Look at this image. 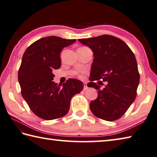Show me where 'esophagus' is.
I'll return each instance as SVG.
<instances>
[{
    "instance_id": "obj_1",
    "label": "esophagus",
    "mask_w": 157,
    "mask_h": 157,
    "mask_svg": "<svg viewBox=\"0 0 157 157\" xmlns=\"http://www.w3.org/2000/svg\"><path fill=\"white\" fill-rule=\"evenodd\" d=\"M86 89H88L87 84H86V83H84V90H86Z\"/></svg>"
}]
</instances>
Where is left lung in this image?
Returning a JSON list of instances; mask_svg holds the SVG:
<instances>
[{
  "instance_id": "obj_1",
  "label": "left lung",
  "mask_w": 157,
  "mask_h": 157,
  "mask_svg": "<svg viewBox=\"0 0 157 157\" xmlns=\"http://www.w3.org/2000/svg\"><path fill=\"white\" fill-rule=\"evenodd\" d=\"M78 41L93 52L91 82L88 85L98 90V97L90 103L92 113L107 121L119 119L136 99L140 83L133 52L122 40L112 35H103ZM99 79L108 82L103 89L93 82ZM100 82H98L99 84Z\"/></svg>"
}]
</instances>
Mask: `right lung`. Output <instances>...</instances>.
Instances as JSON below:
<instances>
[{
  "mask_svg": "<svg viewBox=\"0 0 157 157\" xmlns=\"http://www.w3.org/2000/svg\"><path fill=\"white\" fill-rule=\"evenodd\" d=\"M75 39L50 36L41 38L26 50L18 71L21 94L31 111L50 121L68 113L71 98L84 88L82 82L71 78L60 85L53 81L52 71L61 66L60 52Z\"/></svg>",
  "mask_w": 157,
  "mask_h": 157,
  "instance_id": "add662e5",
  "label": "right lung"
}]
</instances>
